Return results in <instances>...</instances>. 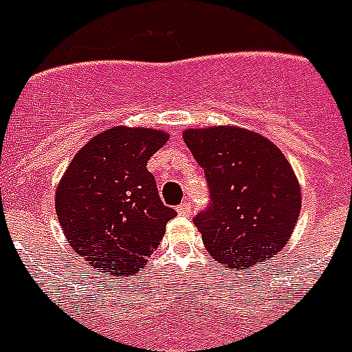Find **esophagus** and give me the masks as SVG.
I'll return each instance as SVG.
<instances>
[{
  "label": "esophagus",
  "mask_w": 352,
  "mask_h": 352,
  "mask_svg": "<svg viewBox=\"0 0 352 352\" xmlns=\"http://www.w3.org/2000/svg\"><path fill=\"white\" fill-rule=\"evenodd\" d=\"M190 213H192L190 203H183L182 206L178 208V214H182V217H188Z\"/></svg>",
  "instance_id": "1"
}]
</instances>
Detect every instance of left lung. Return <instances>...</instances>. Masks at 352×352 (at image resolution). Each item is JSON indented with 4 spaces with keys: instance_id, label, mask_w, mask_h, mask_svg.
Returning <instances> with one entry per match:
<instances>
[{
    "instance_id": "left-lung-1",
    "label": "left lung",
    "mask_w": 352,
    "mask_h": 352,
    "mask_svg": "<svg viewBox=\"0 0 352 352\" xmlns=\"http://www.w3.org/2000/svg\"><path fill=\"white\" fill-rule=\"evenodd\" d=\"M183 141L210 185V206L194 219L208 254L232 270L275 257L301 210L300 183L280 148L234 125L186 129Z\"/></svg>"
}]
</instances>
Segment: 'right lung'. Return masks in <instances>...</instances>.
Listing matches in <instances>:
<instances>
[{
	"instance_id": "add662e5",
	"label": "right lung",
	"mask_w": 352,
	"mask_h": 352,
	"mask_svg": "<svg viewBox=\"0 0 352 352\" xmlns=\"http://www.w3.org/2000/svg\"><path fill=\"white\" fill-rule=\"evenodd\" d=\"M167 141L164 130L107 129L77 151L58 183L54 206L65 238L98 272H141L176 217L146 169Z\"/></svg>"
}]
</instances>
